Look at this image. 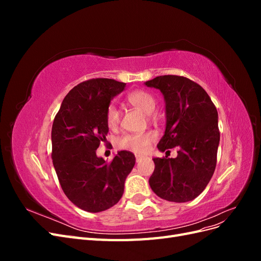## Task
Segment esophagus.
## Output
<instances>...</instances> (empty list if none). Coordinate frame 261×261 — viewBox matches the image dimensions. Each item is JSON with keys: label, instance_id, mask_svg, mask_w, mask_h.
Wrapping results in <instances>:
<instances>
[{"label": "esophagus", "instance_id": "esophagus-1", "mask_svg": "<svg viewBox=\"0 0 261 261\" xmlns=\"http://www.w3.org/2000/svg\"><path fill=\"white\" fill-rule=\"evenodd\" d=\"M143 155H140V154H136V162H139V161H141V159H143Z\"/></svg>", "mask_w": 261, "mask_h": 261}]
</instances>
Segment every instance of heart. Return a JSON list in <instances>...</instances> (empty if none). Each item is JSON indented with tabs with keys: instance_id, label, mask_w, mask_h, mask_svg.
Returning a JSON list of instances; mask_svg holds the SVG:
<instances>
[{
	"instance_id": "heart-1",
	"label": "heart",
	"mask_w": 261,
	"mask_h": 261,
	"mask_svg": "<svg viewBox=\"0 0 261 261\" xmlns=\"http://www.w3.org/2000/svg\"><path fill=\"white\" fill-rule=\"evenodd\" d=\"M127 102L140 110L141 112L148 114L150 118H154L153 111L156 107V100L153 94L145 90H135L128 93ZM121 114L114 105H110L106 110V123L110 129H115L120 124ZM156 138V134L153 130H147L140 134H127L117 139V146L123 149L132 150L138 153L146 152L150 144Z\"/></svg>"
}]
</instances>
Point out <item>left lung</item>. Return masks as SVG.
Returning a JSON list of instances; mask_svg holds the SVG:
<instances>
[{"label": "left lung", "mask_w": 261, "mask_h": 261, "mask_svg": "<svg viewBox=\"0 0 261 261\" xmlns=\"http://www.w3.org/2000/svg\"><path fill=\"white\" fill-rule=\"evenodd\" d=\"M146 86L160 89L165 100L167 127L158 149L164 152L177 148L174 159L154 158L149 185L168 201L193 200L216 170L220 141L217 108L200 85L184 76H158Z\"/></svg>", "instance_id": "1"}]
</instances>
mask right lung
Wrapping results in <instances>:
<instances>
[{
    "mask_svg": "<svg viewBox=\"0 0 261 261\" xmlns=\"http://www.w3.org/2000/svg\"><path fill=\"white\" fill-rule=\"evenodd\" d=\"M125 87V83L109 78L85 81L66 94L54 117V169L67 198L85 211H105L117 203L135 165V155L126 150L110 162L96 153L109 132L106 110Z\"/></svg>",
    "mask_w": 261,
    "mask_h": 261,
    "instance_id": "1",
    "label": "right lung"
}]
</instances>
